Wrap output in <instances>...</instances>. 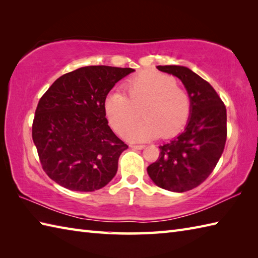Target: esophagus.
<instances>
[{
	"label": "esophagus",
	"instance_id": "esophagus-1",
	"mask_svg": "<svg viewBox=\"0 0 258 258\" xmlns=\"http://www.w3.org/2000/svg\"><path fill=\"white\" fill-rule=\"evenodd\" d=\"M131 147H132V149H134V150H142V149H144V145H130Z\"/></svg>",
	"mask_w": 258,
	"mask_h": 258
}]
</instances>
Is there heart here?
Wrapping results in <instances>:
<instances>
[{
	"label": "heart",
	"mask_w": 258,
	"mask_h": 258,
	"mask_svg": "<svg viewBox=\"0 0 258 258\" xmlns=\"http://www.w3.org/2000/svg\"><path fill=\"white\" fill-rule=\"evenodd\" d=\"M176 84L173 76L152 70L130 78L123 84L125 94L114 91L104 101V109L113 130L123 134L142 114L145 119L141 123L125 130L128 140L176 135L188 122L191 107L187 91Z\"/></svg>",
	"instance_id": "b5f03b06"
}]
</instances>
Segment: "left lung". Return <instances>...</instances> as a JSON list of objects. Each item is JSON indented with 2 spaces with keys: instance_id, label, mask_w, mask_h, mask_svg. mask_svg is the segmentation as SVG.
Returning a JSON list of instances; mask_svg holds the SVG:
<instances>
[{
  "instance_id": "left-lung-1",
  "label": "left lung",
  "mask_w": 258,
  "mask_h": 258,
  "mask_svg": "<svg viewBox=\"0 0 258 258\" xmlns=\"http://www.w3.org/2000/svg\"><path fill=\"white\" fill-rule=\"evenodd\" d=\"M157 69L182 81L191 107L184 132L160 146V156L147 173L158 187L182 193L201 185L220 161L227 138L226 107L213 86L189 69Z\"/></svg>"
}]
</instances>
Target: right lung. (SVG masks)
<instances>
[{
  "mask_svg": "<svg viewBox=\"0 0 258 258\" xmlns=\"http://www.w3.org/2000/svg\"><path fill=\"white\" fill-rule=\"evenodd\" d=\"M130 68H81L62 75L38 101L32 125L43 171L63 187L93 191L111 182L127 149L105 117L104 101Z\"/></svg>",
  "mask_w": 258,
  "mask_h": 258,
  "instance_id": "add662e5",
  "label": "right lung"
}]
</instances>
